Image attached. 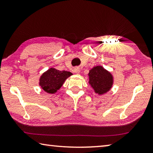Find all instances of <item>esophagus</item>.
I'll return each instance as SVG.
<instances>
[{"label": "esophagus", "instance_id": "34e87169", "mask_svg": "<svg viewBox=\"0 0 153 153\" xmlns=\"http://www.w3.org/2000/svg\"><path fill=\"white\" fill-rule=\"evenodd\" d=\"M74 72H75V73H76V74H79L80 69H79V67H76V68L74 69Z\"/></svg>", "mask_w": 153, "mask_h": 153}]
</instances>
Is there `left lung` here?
Instances as JSON below:
<instances>
[{
  "mask_svg": "<svg viewBox=\"0 0 153 153\" xmlns=\"http://www.w3.org/2000/svg\"><path fill=\"white\" fill-rule=\"evenodd\" d=\"M89 84L96 93L102 94L111 89L113 85V76L102 66H97L90 70Z\"/></svg>",
  "mask_w": 153,
  "mask_h": 153,
  "instance_id": "1",
  "label": "left lung"
}]
</instances>
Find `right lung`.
Masks as SVG:
<instances>
[{"instance_id":"right-lung-1","label":"right lung","mask_w":153,"mask_h":153,"mask_svg":"<svg viewBox=\"0 0 153 153\" xmlns=\"http://www.w3.org/2000/svg\"><path fill=\"white\" fill-rule=\"evenodd\" d=\"M71 75L69 71H61L51 68L40 77V86L45 92L54 94L60 88L67 77Z\"/></svg>"}]
</instances>
